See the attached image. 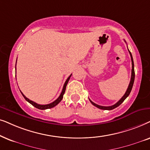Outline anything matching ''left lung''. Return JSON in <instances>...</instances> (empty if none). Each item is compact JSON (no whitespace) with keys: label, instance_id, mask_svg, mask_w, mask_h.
<instances>
[{"label":"left lung","instance_id":"1","mask_svg":"<svg viewBox=\"0 0 150 150\" xmlns=\"http://www.w3.org/2000/svg\"><path fill=\"white\" fill-rule=\"evenodd\" d=\"M129 51V49H128ZM129 55H130V57H131V60H132V75H131V79H130V81H129V86H128V88H127L126 92H125V93L124 94V95L122 97H121V99L119 100L118 102H117L115 103V104H114L112 105H111V106H102V105H97L94 102H93L91 99H89L90 101H91L92 104L93 105H95V107L98 108L99 109H101V110H111L112 109H115V108L118 107L119 105H120L121 103H122L123 101L125 99L127 98V97H128L129 93H130V92L132 91V86H133V84H134V77H135V73H134V62H133V58H132V55L130 51H129Z\"/></svg>","mask_w":150,"mask_h":150}]
</instances>
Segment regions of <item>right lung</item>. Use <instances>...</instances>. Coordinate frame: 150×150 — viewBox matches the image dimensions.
I'll use <instances>...</instances> for the list:
<instances>
[{"label":"right lung","mask_w":150,"mask_h":150,"mask_svg":"<svg viewBox=\"0 0 150 150\" xmlns=\"http://www.w3.org/2000/svg\"><path fill=\"white\" fill-rule=\"evenodd\" d=\"M16 62H17V59H16ZM71 75H72V74H71ZM71 75H70V76H69V77H68L67 79V81H65L64 84V86H63L62 91V93H61V94H60V95L59 96L58 98H57L55 101H53V102H52V103H49V104H47V105H40V104H38L37 103H35V102H34V101H33L30 100V99H28L27 97H26L25 96L23 95V93H22L21 91V92L22 95H23V96L24 97V98H25V99H26V101H27L28 102L31 103V105H33V106L36 108H38V109H40V110H46V109H49V108H51L55 107V105H57V104H58V103H59V102H60V101H62V98H63V95H64V93H65V91H66V87H67V85L68 82H69V79H70V77H71Z\"/></svg>","instance_id":"obj_1"}]
</instances>
